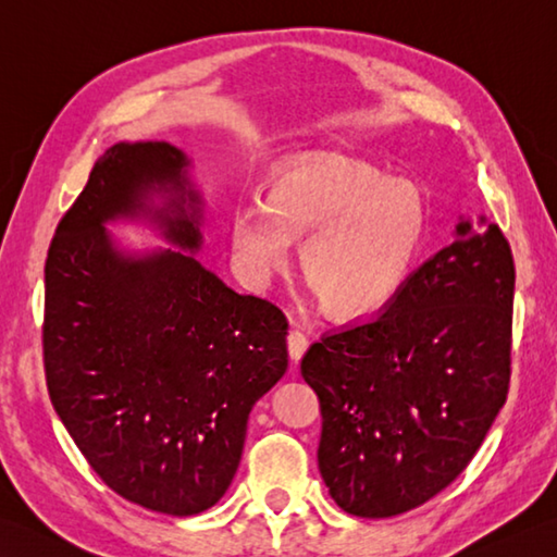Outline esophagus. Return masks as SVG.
Returning a JSON list of instances; mask_svg holds the SVG:
<instances>
[{
	"instance_id": "obj_1",
	"label": "esophagus",
	"mask_w": 557,
	"mask_h": 557,
	"mask_svg": "<svg viewBox=\"0 0 557 557\" xmlns=\"http://www.w3.org/2000/svg\"><path fill=\"white\" fill-rule=\"evenodd\" d=\"M307 347H309L307 335H304L301 331H289V335H287V352H289L292 362H299V359L304 357V352H307Z\"/></svg>"
}]
</instances>
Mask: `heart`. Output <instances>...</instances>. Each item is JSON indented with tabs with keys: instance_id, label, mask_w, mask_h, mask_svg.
Returning a JSON list of instances; mask_svg holds the SVG:
<instances>
[{
	"instance_id": "b5f03b06",
	"label": "heart",
	"mask_w": 557,
	"mask_h": 557,
	"mask_svg": "<svg viewBox=\"0 0 557 557\" xmlns=\"http://www.w3.org/2000/svg\"><path fill=\"white\" fill-rule=\"evenodd\" d=\"M416 183L388 178L369 161L311 154L282 166L265 200L236 205L234 246L256 280L289 260L304 238L301 272L341 319L376 313L406 285L428 234Z\"/></svg>"
}]
</instances>
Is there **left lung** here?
Returning a JSON list of instances; mask_svg holds the SVG:
<instances>
[{
    "instance_id": "8db88e82",
    "label": "left lung",
    "mask_w": 557,
    "mask_h": 557,
    "mask_svg": "<svg viewBox=\"0 0 557 557\" xmlns=\"http://www.w3.org/2000/svg\"><path fill=\"white\" fill-rule=\"evenodd\" d=\"M511 301L505 234L461 220L384 313L309 347L301 376L321 403L319 468L337 507L396 517L471 463L507 400Z\"/></svg>"
}]
</instances>
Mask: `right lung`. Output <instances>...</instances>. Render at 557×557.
Wrapping results in <instances>:
<instances>
[{
    "mask_svg": "<svg viewBox=\"0 0 557 557\" xmlns=\"http://www.w3.org/2000/svg\"><path fill=\"white\" fill-rule=\"evenodd\" d=\"M188 166L169 141L106 149L52 236L42 319L48 394L70 437L113 493L171 517L220 503L250 408L287 372L275 304L234 292L183 251L129 257L104 232L147 215L200 250Z\"/></svg>",
    "mask_w": 557,
    "mask_h": 557,
    "instance_id": "add662e5",
    "label": "right lung"
}]
</instances>
